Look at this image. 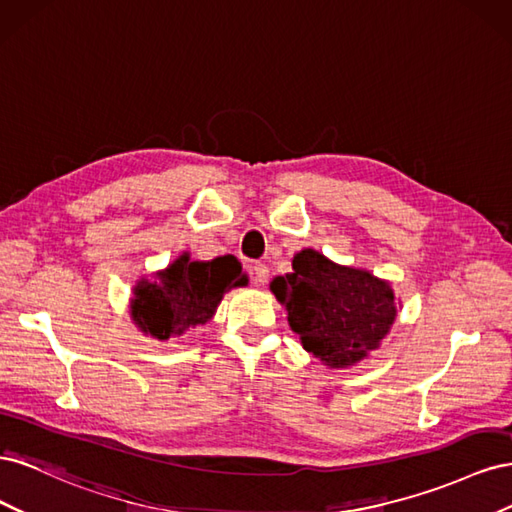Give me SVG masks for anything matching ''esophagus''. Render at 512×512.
<instances>
[{"instance_id":"34e87169","label":"esophagus","mask_w":512,"mask_h":512,"mask_svg":"<svg viewBox=\"0 0 512 512\" xmlns=\"http://www.w3.org/2000/svg\"><path fill=\"white\" fill-rule=\"evenodd\" d=\"M252 273H254V280L258 284H267V280H269V267L265 265V262H254Z\"/></svg>"}]
</instances>
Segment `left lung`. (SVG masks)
Wrapping results in <instances>:
<instances>
[{"instance_id": "8db88e82", "label": "left lung", "mask_w": 512, "mask_h": 512, "mask_svg": "<svg viewBox=\"0 0 512 512\" xmlns=\"http://www.w3.org/2000/svg\"><path fill=\"white\" fill-rule=\"evenodd\" d=\"M292 269L275 277L271 290L307 352L331 367H348L378 348L397 314L389 284L314 250L294 256Z\"/></svg>"}]
</instances>
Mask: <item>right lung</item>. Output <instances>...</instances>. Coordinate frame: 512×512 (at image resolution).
<instances>
[{
    "mask_svg": "<svg viewBox=\"0 0 512 512\" xmlns=\"http://www.w3.org/2000/svg\"><path fill=\"white\" fill-rule=\"evenodd\" d=\"M245 284L247 277L235 256L190 262L188 254H183L166 271L158 273L156 282H138L132 316L145 333L170 339L211 320L222 294L232 286Z\"/></svg>",
    "mask_w": 512,
    "mask_h": 512,
    "instance_id": "add662e5",
    "label": "right lung"
}]
</instances>
